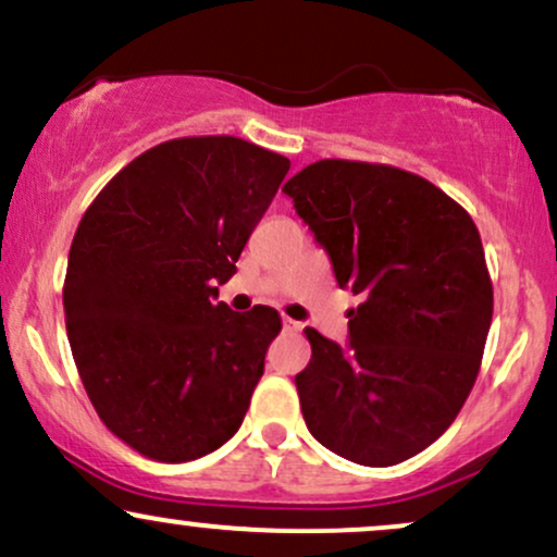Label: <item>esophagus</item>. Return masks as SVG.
Returning a JSON list of instances; mask_svg holds the SVG:
<instances>
[{"label": "esophagus", "instance_id": "obj_1", "mask_svg": "<svg viewBox=\"0 0 557 557\" xmlns=\"http://www.w3.org/2000/svg\"><path fill=\"white\" fill-rule=\"evenodd\" d=\"M283 330L285 332H298L300 330V322H296V319H283Z\"/></svg>", "mask_w": 557, "mask_h": 557}]
</instances>
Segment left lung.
<instances>
[{"label": "left lung", "mask_w": 557, "mask_h": 557, "mask_svg": "<svg viewBox=\"0 0 557 557\" xmlns=\"http://www.w3.org/2000/svg\"><path fill=\"white\" fill-rule=\"evenodd\" d=\"M363 300L348 345L306 327V426L361 466H395L443 434L474 387L492 322L482 238L461 203L413 172L322 159L283 185Z\"/></svg>", "instance_id": "8db88e82"}]
</instances>
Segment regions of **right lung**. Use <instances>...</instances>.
Segmentation results:
<instances>
[{
    "label": "right lung",
    "mask_w": 557,
    "mask_h": 557,
    "mask_svg": "<svg viewBox=\"0 0 557 557\" xmlns=\"http://www.w3.org/2000/svg\"><path fill=\"white\" fill-rule=\"evenodd\" d=\"M290 159L235 136L164 140L94 198L67 257V341L114 437L162 463L225 445L283 330L216 298Z\"/></svg>",
    "instance_id": "1"
}]
</instances>
